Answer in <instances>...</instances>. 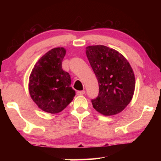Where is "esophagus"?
I'll return each mask as SVG.
<instances>
[{"label":"esophagus","mask_w":161,"mask_h":161,"mask_svg":"<svg viewBox=\"0 0 161 161\" xmlns=\"http://www.w3.org/2000/svg\"><path fill=\"white\" fill-rule=\"evenodd\" d=\"M85 94V91L82 90V91H77V95H83Z\"/></svg>","instance_id":"1"}]
</instances>
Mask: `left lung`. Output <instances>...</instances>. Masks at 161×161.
Instances as JSON below:
<instances>
[{"mask_svg":"<svg viewBox=\"0 0 161 161\" xmlns=\"http://www.w3.org/2000/svg\"><path fill=\"white\" fill-rule=\"evenodd\" d=\"M86 54L99 87L97 97L92 99L93 107L105 116L120 113L134 93L135 77L129 62L119 52L104 45L89 46Z\"/></svg>","mask_w":161,"mask_h":161,"instance_id":"8db88e82","label":"left lung"}]
</instances>
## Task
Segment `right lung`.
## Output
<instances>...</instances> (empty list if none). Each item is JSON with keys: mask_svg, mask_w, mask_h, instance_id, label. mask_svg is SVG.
<instances>
[{"mask_svg": "<svg viewBox=\"0 0 161 161\" xmlns=\"http://www.w3.org/2000/svg\"><path fill=\"white\" fill-rule=\"evenodd\" d=\"M65 53L63 47L52 49L38 60L30 76L31 97L38 107L47 113L60 112L75 96L70 75L62 69Z\"/></svg>", "mask_w": 161, "mask_h": 161, "instance_id": "1", "label": "right lung"}]
</instances>
